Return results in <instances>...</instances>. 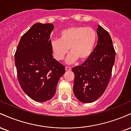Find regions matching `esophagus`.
Listing matches in <instances>:
<instances>
[{
  "instance_id": "obj_1",
  "label": "esophagus",
  "mask_w": 131,
  "mask_h": 131,
  "mask_svg": "<svg viewBox=\"0 0 131 131\" xmlns=\"http://www.w3.org/2000/svg\"><path fill=\"white\" fill-rule=\"evenodd\" d=\"M65 70H66V71H71V68H70V67H65Z\"/></svg>"
}]
</instances>
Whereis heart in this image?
<instances>
[{"label":"heart","mask_w":131,"mask_h":131,"mask_svg":"<svg viewBox=\"0 0 131 131\" xmlns=\"http://www.w3.org/2000/svg\"><path fill=\"white\" fill-rule=\"evenodd\" d=\"M97 32L90 27L73 26L61 31L60 39L52 40L50 47L53 57L58 61L64 58L69 51L71 53L66 59L70 64L80 59L85 61L89 58L97 41Z\"/></svg>","instance_id":"b5f03b06"}]
</instances>
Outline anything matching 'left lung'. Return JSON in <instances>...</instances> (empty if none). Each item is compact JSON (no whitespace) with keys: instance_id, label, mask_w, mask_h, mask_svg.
<instances>
[{"instance_id":"obj_1","label":"left lung","mask_w":131,"mask_h":131,"mask_svg":"<svg viewBox=\"0 0 131 131\" xmlns=\"http://www.w3.org/2000/svg\"><path fill=\"white\" fill-rule=\"evenodd\" d=\"M98 42L92 53L81 66L72 68L74 74L73 92L82 103L95 101L103 95L112 76L115 50L109 33L98 25Z\"/></svg>"}]
</instances>
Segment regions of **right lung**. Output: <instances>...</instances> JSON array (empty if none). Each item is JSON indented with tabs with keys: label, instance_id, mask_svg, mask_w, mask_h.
I'll use <instances>...</instances> for the list:
<instances>
[{
	"label": "right lung",
	"instance_id": "add662e5",
	"mask_svg": "<svg viewBox=\"0 0 131 131\" xmlns=\"http://www.w3.org/2000/svg\"><path fill=\"white\" fill-rule=\"evenodd\" d=\"M51 23L34 24L21 37L15 60L19 83L28 97L39 102L53 97L65 68L53 58Z\"/></svg>",
	"mask_w": 131,
	"mask_h": 131
}]
</instances>
